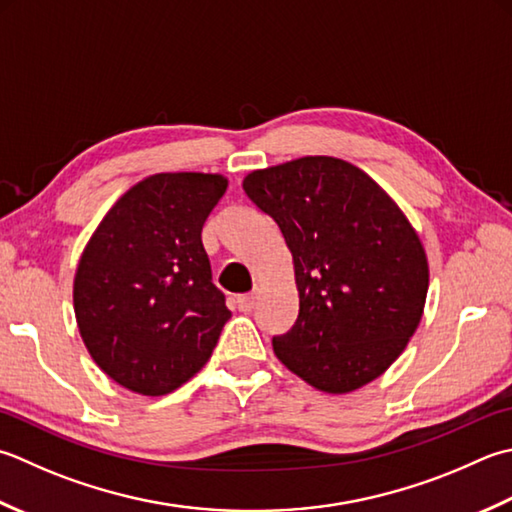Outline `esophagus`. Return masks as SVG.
Instances as JSON below:
<instances>
[{
  "mask_svg": "<svg viewBox=\"0 0 512 512\" xmlns=\"http://www.w3.org/2000/svg\"><path fill=\"white\" fill-rule=\"evenodd\" d=\"M235 304L239 310H242V313H250V310L255 308V295H239L235 299Z\"/></svg>",
  "mask_w": 512,
  "mask_h": 512,
  "instance_id": "1",
  "label": "esophagus"
}]
</instances>
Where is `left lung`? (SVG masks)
Returning <instances> with one entry per match:
<instances>
[{
  "instance_id": "8db88e82",
  "label": "left lung",
  "mask_w": 512,
  "mask_h": 512,
  "mask_svg": "<svg viewBox=\"0 0 512 512\" xmlns=\"http://www.w3.org/2000/svg\"><path fill=\"white\" fill-rule=\"evenodd\" d=\"M242 186L293 255L299 315L273 337L279 362L330 395L386 373L428 293L426 250L402 208L364 170L326 155L253 170Z\"/></svg>"
}]
</instances>
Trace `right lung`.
I'll return each mask as SVG.
<instances>
[{
    "label": "right lung",
    "mask_w": 512,
    "mask_h": 512,
    "mask_svg": "<svg viewBox=\"0 0 512 512\" xmlns=\"http://www.w3.org/2000/svg\"><path fill=\"white\" fill-rule=\"evenodd\" d=\"M224 175L157 173L117 199L79 257L73 304L90 357L137 395H168L204 368L228 322L202 244Z\"/></svg>",
    "instance_id": "add662e5"
}]
</instances>
